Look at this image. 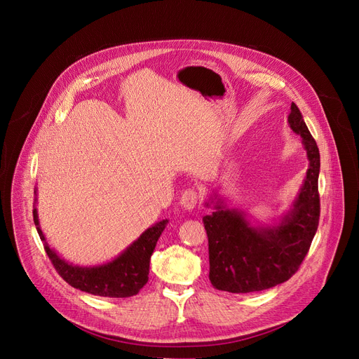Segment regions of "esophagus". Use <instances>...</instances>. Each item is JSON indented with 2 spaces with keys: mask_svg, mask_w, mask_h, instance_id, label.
<instances>
[{
  "mask_svg": "<svg viewBox=\"0 0 359 359\" xmlns=\"http://www.w3.org/2000/svg\"><path fill=\"white\" fill-rule=\"evenodd\" d=\"M201 202V195L196 189H186L180 196V205L186 211H192Z\"/></svg>",
  "mask_w": 359,
  "mask_h": 359,
  "instance_id": "obj_1",
  "label": "esophagus"
}]
</instances>
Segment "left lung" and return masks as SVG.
Here are the masks:
<instances>
[{
	"label": "left lung",
	"instance_id": "1",
	"mask_svg": "<svg viewBox=\"0 0 359 359\" xmlns=\"http://www.w3.org/2000/svg\"><path fill=\"white\" fill-rule=\"evenodd\" d=\"M288 123L303 138L310 161L292 210L278 225L253 227L246 214L218 199L215 211L202 219L208 234L210 280L217 290L246 294L276 287L298 271L309 253L320 218V153L295 103Z\"/></svg>",
	"mask_w": 359,
	"mask_h": 359
}]
</instances>
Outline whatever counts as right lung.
Returning <instances> with one entry per match:
<instances>
[{"label":"right lung","mask_w":359,"mask_h":359,"mask_svg":"<svg viewBox=\"0 0 359 359\" xmlns=\"http://www.w3.org/2000/svg\"><path fill=\"white\" fill-rule=\"evenodd\" d=\"M36 194V192H34ZM33 219L36 230L43 240V248L49 256L53 268L62 279L74 288L84 292L110 297V298H126L137 295L140 290L148 282L149 259L153 255L157 240L167 225V219H163L153 227L145 230L138 240L121 253L116 259L99 266H74L72 263L65 262L56 255L45 240V236L39 227L37 211L33 210Z\"/></svg>","instance_id":"obj_1"}]
</instances>
